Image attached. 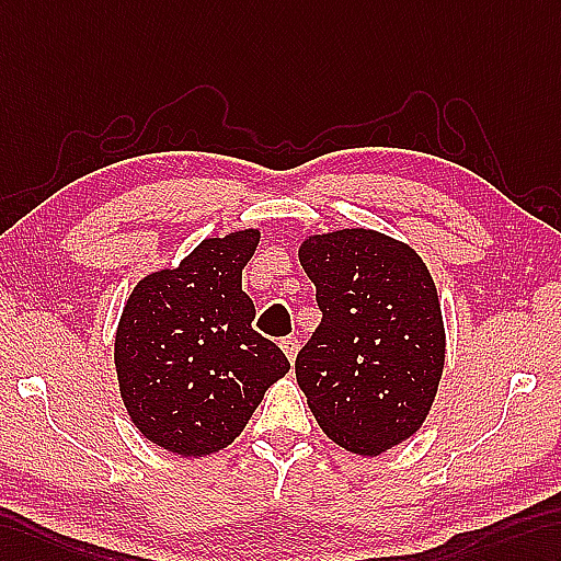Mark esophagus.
<instances>
[{"label": "esophagus", "mask_w": 561, "mask_h": 561, "mask_svg": "<svg viewBox=\"0 0 561 561\" xmlns=\"http://www.w3.org/2000/svg\"><path fill=\"white\" fill-rule=\"evenodd\" d=\"M280 350L285 352V357H288V362L293 364L295 357H297V352H299V343H297L295 337H283L280 340Z\"/></svg>", "instance_id": "34e87169"}]
</instances>
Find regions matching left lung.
<instances>
[{
    "mask_svg": "<svg viewBox=\"0 0 561 561\" xmlns=\"http://www.w3.org/2000/svg\"><path fill=\"white\" fill-rule=\"evenodd\" d=\"M299 264L323 313L297 386L335 445L378 457L426 421L445 366L435 283L407 242L368 228L309 236Z\"/></svg>",
    "mask_w": 561,
    "mask_h": 561,
    "instance_id": "obj_1",
    "label": "left lung"
}]
</instances>
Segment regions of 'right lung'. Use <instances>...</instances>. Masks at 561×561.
Masks as SVG:
<instances>
[{"instance_id": "obj_1", "label": "right lung", "mask_w": 561, "mask_h": 561, "mask_svg": "<svg viewBox=\"0 0 561 561\" xmlns=\"http://www.w3.org/2000/svg\"><path fill=\"white\" fill-rule=\"evenodd\" d=\"M259 230L207 238L175 268L135 285L114 340L118 390L147 440L181 457L233 443L264 392L288 374L280 347L259 335L242 290Z\"/></svg>"}]
</instances>
